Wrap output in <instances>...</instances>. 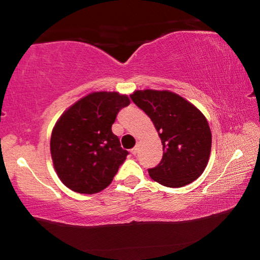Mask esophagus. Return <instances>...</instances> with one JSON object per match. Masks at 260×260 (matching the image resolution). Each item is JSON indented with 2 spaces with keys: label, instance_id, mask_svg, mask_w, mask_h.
Returning a JSON list of instances; mask_svg holds the SVG:
<instances>
[{
  "label": "esophagus",
  "instance_id": "34e87169",
  "mask_svg": "<svg viewBox=\"0 0 260 260\" xmlns=\"http://www.w3.org/2000/svg\"><path fill=\"white\" fill-rule=\"evenodd\" d=\"M138 150H139V147L138 146H136V147H134L133 149H132V150H131V152H132V155H136V153H138Z\"/></svg>",
  "mask_w": 260,
  "mask_h": 260
}]
</instances>
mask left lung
Listing matches in <instances>:
<instances>
[{
    "label": "left lung",
    "instance_id": "1",
    "mask_svg": "<svg viewBox=\"0 0 260 260\" xmlns=\"http://www.w3.org/2000/svg\"><path fill=\"white\" fill-rule=\"evenodd\" d=\"M131 99L150 118L162 144V158L149 169L150 178L165 187L195 181L208 165L212 134L195 105L169 90H136Z\"/></svg>",
    "mask_w": 260,
    "mask_h": 260
}]
</instances>
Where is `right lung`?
Wrapping results in <instances>:
<instances>
[{
  "label": "right lung",
  "instance_id": "1",
  "mask_svg": "<svg viewBox=\"0 0 260 260\" xmlns=\"http://www.w3.org/2000/svg\"><path fill=\"white\" fill-rule=\"evenodd\" d=\"M129 99L116 91H95L61 114L52 129L50 152L57 175L80 193H95L112 182L128 151L112 133L118 112Z\"/></svg>",
  "mask_w": 260,
  "mask_h": 260
}]
</instances>
